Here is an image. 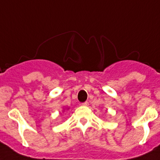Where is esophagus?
I'll return each mask as SVG.
<instances>
[{
    "label": "esophagus",
    "mask_w": 160,
    "mask_h": 160,
    "mask_svg": "<svg viewBox=\"0 0 160 160\" xmlns=\"http://www.w3.org/2000/svg\"><path fill=\"white\" fill-rule=\"evenodd\" d=\"M82 106H85V107H87V106H88V101H85V102H83V103H82Z\"/></svg>",
    "instance_id": "1"
}]
</instances>
